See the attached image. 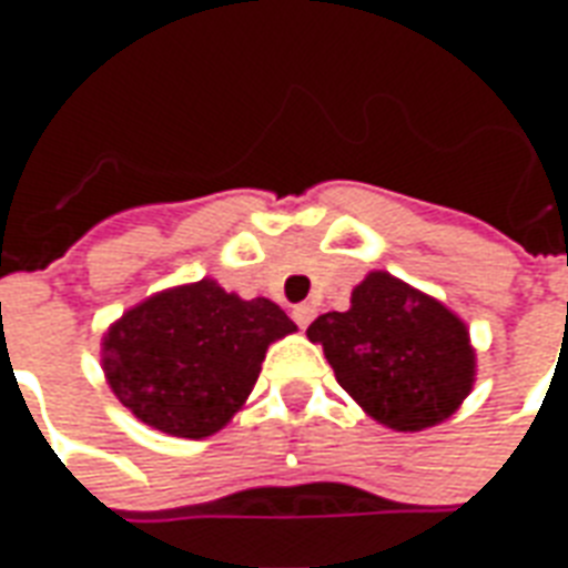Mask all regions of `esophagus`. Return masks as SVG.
Here are the masks:
<instances>
[{"label":"esophagus","instance_id":"1","mask_svg":"<svg viewBox=\"0 0 568 568\" xmlns=\"http://www.w3.org/2000/svg\"><path fill=\"white\" fill-rule=\"evenodd\" d=\"M313 316H316L313 304H297V307L292 310V320L297 322V328H307L310 322H313Z\"/></svg>","mask_w":568,"mask_h":568}]
</instances>
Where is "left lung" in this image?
I'll return each instance as SVG.
<instances>
[{"instance_id": "1", "label": "left lung", "mask_w": 568, "mask_h": 568, "mask_svg": "<svg viewBox=\"0 0 568 568\" xmlns=\"http://www.w3.org/2000/svg\"><path fill=\"white\" fill-rule=\"evenodd\" d=\"M334 377L362 410L395 432H423L456 414L475 386L465 322L393 273L374 271L353 288L346 313L307 328Z\"/></svg>"}]
</instances>
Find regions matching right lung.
Segmentation results:
<instances>
[{
  "label": "right lung",
  "instance_id": "add662e5",
  "mask_svg": "<svg viewBox=\"0 0 568 568\" xmlns=\"http://www.w3.org/2000/svg\"><path fill=\"white\" fill-rule=\"evenodd\" d=\"M295 328L267 297L243 301L215 280L175 285L105 332V381L145 426L210 438L246 405L267 346Z\"/></svg>",
  "mask_w": 568,
  "mask_h": 568
}]
</instances>
